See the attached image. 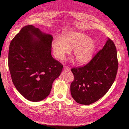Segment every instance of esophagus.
<instances>
[{
	"label": "esophagus",
	"mask_w": 129,
	"mask_h": 129,
	"mask_svg": "<svg viewBox=\"0 0 129 129\" xmlns=\"http://www.w3.org/2000/svg\"><path fill=\"white\" fill-rule=\"evenodd\" d=\"M64 69L67 70V71H70V68L68 66H64Z\"/></svg>",
	"instance_id": "1"
}]
</instances>
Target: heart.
<instances>
[{"label": "heart", "instance_id": "1", "mask_svg": "<svg viewBox=\"0 0 129 129\" xmlns=\"http://www.w3.org/2000/svg\"><path fill=\"white\" fill-rule=\"evenodd\" d=\"M54 55L59 60H63L66 54L73 49V55L79 64H86L92 59L96 49L94 40L80 32L65 33L62 39L56 37L51 43Z\"/></svg>", "mask_w": 129, "mask_h": 129}]
</instances>
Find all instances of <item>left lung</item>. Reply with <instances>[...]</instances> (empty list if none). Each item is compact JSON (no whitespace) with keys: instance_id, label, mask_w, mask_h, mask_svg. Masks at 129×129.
I'll return each mask as SVG.
<instances>
[{"instance_id":"obj_1","label":"left lung","mask_w":129,"mask_h":129,"mask_svg":"<svg viewBox=\"0 0 129 129\" xmlns=\"http://www.w3.org/2000/svg\"><path fill=\"white\" fill-rule=\"evenodd\" d=\"M118 68L117 53L113 42L108 38L102 50L83 67L73 68L74 80L71 84L72 96L78 104L96 102L109 90Z\"/></svg>"}]
</instances>
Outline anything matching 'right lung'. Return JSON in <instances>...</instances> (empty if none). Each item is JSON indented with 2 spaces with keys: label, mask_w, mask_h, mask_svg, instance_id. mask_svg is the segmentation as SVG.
<instances>
[{
  "label": "right lung",
  "mask_w": 129,
  "mask_h": 129,
  "mask_svg": "<svg viewBox=\"0 0 129 129\" xmlns=\"http://www.w3.org/2000/svg\"><path fill=\"white\" fill-rule=\"evenodd\" d=\"M53 37L26 25L10 43L8 66L16 89L27 100L38 102L49 95L63 65L51 55Z\"/></svg>",
  "instance_id": "add662e5"
}]
</instances>
